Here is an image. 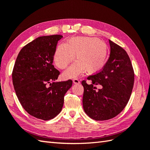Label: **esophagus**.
Segmentation results:
<instances>
[{
    "instance_id": "esophagus-1",
    "label": "esophagus",
    "mask_w": 150,
    "mask_h": 150,
    "mask_svg": "<svg viewBox=\"0 0 150 150\" xmlns=\"http://www.w3.org/2000/svg\"><path fill=\"white\" fill-rule=\"evenodd\" d=\"M73 84H80V81H79V79H73Z\"/></svg>"
}]
</instances>
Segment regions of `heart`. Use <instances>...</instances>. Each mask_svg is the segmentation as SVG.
<instances>
[{"mask_svg":"<svg viewBox=\"0 0 150 150\" xmlns=\"http://www.w3.org/2000/svg\"><path fill=\"white\" fill-rule=\"evenodd\" d=\"M75 55L77 60L64 73L65 77H75L85 70L90 74L99 71L106 63L108 47L97 38L72 37L57 47L54 61L59 68L64 69L75 59Z\"/></svg>","mask_w":150,"mask_h":150,"instance_id":"heart-1","label":"heart"}]
</instances>
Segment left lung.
Masks as SVG:
<instances>
[{"instance_id": "left-lung-1", "label": "left lung", "mask_w": 150, "mask_h": 150, "mask_svg": "<svg viewBox=\"0 0 150 150\" xmlns=\"http://www.w3.org/2000/svg\"><path fill=\"white\" fill-rule=\"evenodd\" d=\"M109 42L110 55L103 69L88 76L91 84L82 81L84 110L95 120H106L119 115L128 104L134 84V71L128 53L111 40ZM95 84L103 88L97 90Z\"/></svg>"}]
</instances>
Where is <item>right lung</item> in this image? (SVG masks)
Segmentation results:
<instances>
[{
	"label": "right lung",
	"instance_id": "1",
	"mask_svg": "<svg viewBox=\"0 0 150 150\" xmlns=\"http://www.w3.org/2000/svg\"><path fill=\"white\" fill-rule=\"evenodd\" d=\"M60 35L37 38L24 46L12 72L13 84L22 106L31 116L53 119L62 110L64 95L72 81L55 82L60 71L53 65ZM53 81L52 83L51 82Z\"/></svg>",
	"mask_w": 150,
	"mask_h": 150
}]
</instances>
